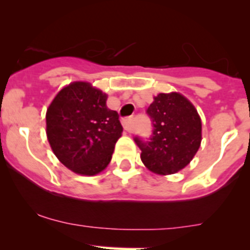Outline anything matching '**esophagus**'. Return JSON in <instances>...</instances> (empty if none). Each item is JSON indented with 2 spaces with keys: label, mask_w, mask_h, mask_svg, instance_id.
<instances>
[{
  "label": "esophagus",
  "mask_w": 250,
  "mask_h": 250,
  "mask_svg": "<svg viewBox=\"0 0 250 250\" xmlns=\"http://www.w3.org/2000/svg\"><path fill=\"white\" fill-rule=\"evenodd\" d=\"M123 126L127 132H132V118L125 119V120L123 121Z\"/></svg>",
  "instance_id": "obj_1"
}]
</instances>
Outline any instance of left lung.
I'll return each instance as SVG.
<instances>
[{
  "mask_svg": "<svg viewBox=\"0 0 250 250\" xmlns=\"http://www.w3.org/2000/svg\"><path fill=\"white\" fill-rule=\"evenodd\" d=\"M147 113L154 127L151 142L135 139L142 151V163L154 174H175L191 162L200 148V115L194 104L178 92L157 94Z\"/></svg>",
  "mask_w": 250,
  "mask_h": 250,
  "instance_id": "1",
  "label": "left lung"
}]
</instances>
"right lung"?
<instances>
[{
  "label": "right lung",
  "mask_w": 250,
  "mask_h": 250,
  "mask_svg": "<svg viewBox=\"0 0 250 250\" xmlns=\"http://www.w3.org/2000/svg\"><path fill=\"white\" fill-rule=\"evenodd\" d=\"M108 94L85 81L59 91L46 109V137L58 159L73 173L97 175L111 161L123 126L106 106Z\"/></svg>",
  "instance_id": "1"
}]
</instances>
